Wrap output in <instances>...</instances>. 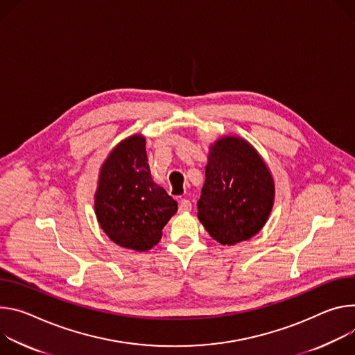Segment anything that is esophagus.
<instances>
[{"label": "esophagus", "mask_w": 355, "mask_h": 355, "mask_svg": "<svg viewBox=\"0 0 355 355\" xmlns=\"http://www.w3.org/2000/svg\"><path fill=\"white\" fill-rule=\"evenodd\" d=\"M190 210H191V203L189 200H186V199H182L179 202V211L180 213H186V211H190Z\"/></svg>", "instance_id": "obj_1"}]
</instances>
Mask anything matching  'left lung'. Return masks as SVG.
<instances>
[{
    "label": "left lung",
    "instance_id": "left-lung-1",
    "mask_svg": "<svg viewBox=\"0 0 355 355\" xmlns=\"http://www.w3.org/2000/svg\"><path fill=\"white\" fill-rule=\"evenodd\" d=\"M273 202V176L247 139L223 135L210 144L198 217L213 240L230 247L252 239Z\"/></svg>",
    "mask_w": 355,
    "mask_h": 355
}]
</instances>
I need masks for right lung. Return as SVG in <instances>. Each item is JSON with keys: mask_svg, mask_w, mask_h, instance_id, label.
I'll use <instances>...</instances> for the list:
<instances>
[{"mask_svg": "<svg viewBox=\"0 0 355 355\" xmlns=\"http://www.w3.org/2000/svg\"><path fill=\"white\" fill-rule=\"evenodd\" d=\"M94 211L116 245L145 252L161 241L178 202L153 182L144 135L127 137L107 155L98 172Z\"/></svg>", "mask_w": 355, "mask_h": 355, "instance_id": "obj_1", "label": "right lung"}]
</instances>
